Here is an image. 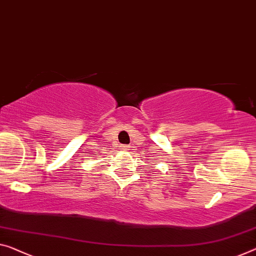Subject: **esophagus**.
Returning <instances> with one entry per match:
<instances>
[{
	"mask_svg": "<svg viewBox=\"0 0 256 256\" xmlns=\"http://www.w3.org/2000/svg\"><path fill=\"white\" fill-rule=\"evenodd\" d=\"M120 148H121V150H122V151H128V150H129V146H128V145L121 144V145H120Z\"/></svg>",
	"mask_w": 256,
	"mask_h": 256,
	"instance_id": "esophagus-1",
	"label": "esophagus"
}]
</instances>
